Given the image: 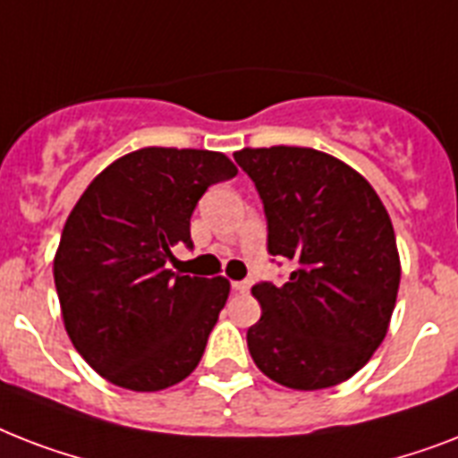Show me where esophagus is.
I'll list each match as a JSON object with an SVG mask.
<instances>
[{"label": "esophagus", "instance_id": "1", "mask_svg": "<svg viewBox=\"0 0 458 458\" xmlns=\"http://www.w3.org/2000/svg\"><path fill=\"white\" fill-rule=\"evenodd\" d=\"M250 287H251V283L250 280H235V283H233V290H235V293H250Z\"/></svg>", "mask_w": 458, "mask_h": 458}]
</instances>
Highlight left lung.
I'll list each match as a JSON object with an SVG mask.
<instances>
[{
	"instance_id": "obj_1",
	"label": "left lung",
	"mask_w": 458,
	"mask_h": 458,
	"mask_svg": "<svg viewBox=\"0 0 458 458\" xmlns=\"http://www.w3.org/2000/svg\"><path fill=\"white\" fill-rule=\"evenodd\" d=\"M268 251L293 261L285 285L257 283L247 330L259 370L290 390L333 387L361 370L390 327L402 264L390 214L361 173L311 147H244Z\"/></svg>"
}]
</instances>
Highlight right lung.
<instances>
[{
	"instance_id": "add662e5",
	"label": "right lung",
	"mask_w": 458,
	"mask_h": 458,
	"mask_svg": "<svg viewBox=\"0 0 458 458\" xmlns=\"http://www.w3.org/2000/svg\"><path fill=\"white\" fill-rule=\"evenodd\" d=\"M235 173L221 152L142 147L106 165L68 214L54 285L68 337L104 380L158 392L197 369L230 283L165 261L178 242L192 247L190 216L207 187Z\"/></svg>"
}]
</instances>
